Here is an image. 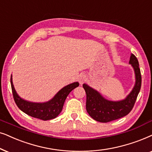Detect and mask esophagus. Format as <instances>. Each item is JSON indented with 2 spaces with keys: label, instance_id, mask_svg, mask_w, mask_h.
<instances>
[{
  "label": "esophagus",
  "instance_id": "esophagus-1",
  "mask_svg": "<svg viewBox=\"0 0 152 152\" xmlns=\"http://www.w3.org/2000/svg\"><path fill=\"white\" fill-rule=\"evenodd\" d=\"M85 81H86V76L84 74L80 75L79 77H78V82H79V83L82 85Z\"/></svg>",
  "mask_w": 152,
  "mask_h": 152
}]
</instances>
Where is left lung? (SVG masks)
<instances>
[{"label":"left lung","instance_id":"obj_1","mask_svg":"<svg viewBox=\"0 0 152 152\" xmlns=\"http://www.w3.org/2000/svg\"><path fill=\"white\" fill-rule=\"evenodd\" d=\"M129 64L134 69L135 83L132 91L124 99L118 102L107 100L96 90L88 85H83L86 92L87 112L94 120L99 122H109L126 116L133 109L140 90L142 77L138 60L133 54L131 55Z\"/></svg>","mask_w":152,"mask_h":152}]
</instances>
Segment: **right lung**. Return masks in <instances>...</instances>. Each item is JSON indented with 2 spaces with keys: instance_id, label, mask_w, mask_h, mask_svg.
Returning <instances> with one entry per match:
<instances>
[{
  "instance_id": "1",
  "label": "right lung",
  "mask_w": 152,
  "mask_h": 152,
  "mask_svg": "<svg viewBox=\"0 0 152 152\" xmlns=\"http://www.w3.org/2000/svg\"><path fill=\"white\" fill-rule=\"evenodd\" d=\"M14 100L20 110L30 116L46 121L56 118L61 113L64 103L68 94L79 86L78 82L73 83L61 89L51 100L45 103H33L27 102L21 99L16 92L12 83V78H10Z\"/></svg>"
}]
</instances>
